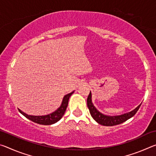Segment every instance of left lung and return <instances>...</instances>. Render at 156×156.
<instances>
[{"instance_id":"8db88e82","label":"left lung","mask_w":156,"mask_h":156,"mask_svg":"<svg viewBox=\"0 0 156 156\" xmlns=\"http://www.w3.org/2000/svg\"><path fill=\"white\" fill-rule=\"evenodd\" d=\"M91 96L92 95L90 91V93H89V95L87 98V107L89 109V112H90L91 117L93 118L98 123L103 126H114L125 122L126 120H127L129 118L133 117V116L136 114L142 104L141 103L140 105H139L136 109L132 110L130 112L125 113H123V114L118 115H108L100 112L95 107L93 102H92Z\"/></svg>"}]
</instances>
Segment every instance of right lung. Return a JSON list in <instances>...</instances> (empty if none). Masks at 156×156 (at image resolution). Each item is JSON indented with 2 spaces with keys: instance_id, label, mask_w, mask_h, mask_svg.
I'll use <instances>...</instances> for the list:
<instances>
[{
  "instance_id": "1",
  "label": "right lung",
  "mask_w": 156,
  "mask_h": 156,
  "mask_svg": "<svg viewBox=\"0 0 156 156\" xmlns=\"http://www.w3.org/2000/svg\"><path fill=\"white\" fill-rule=\"evenodd\" d=\"M74 91L71 92V93L68 94L63 97L62 103L60 105V106L58 108V109L55 111V112H52L49 114L44 115H28L27 113L22 112L20 109H18L19 112L23 114L27 118V119L30 120L34 122H36L39 125H51L57 122L58 121H59L62 118L63 115L65 114V112L67 109L69 99L70 96L73 94Z\"/></svg>"
}]
</instances>
